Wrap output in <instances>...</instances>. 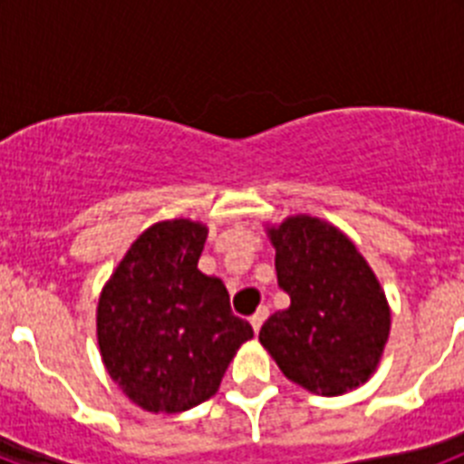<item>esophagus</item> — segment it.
<instances>
[{"mask_svg":"<svg viewBox=\"0 0 464 464\" xmlns=\"http://www.w3.org/2000/svg\"><path fill=\"white\" fill-rule=\"evenodd\" d=\"M267 315H269V309L267 306H260V309L256 311V314L251 315V325H253V332H260V327H262V323L267 321Z\"/></svg>","mask_w":464,"mask_h":464,"instance_id":"obj_1","label":"esophagus"}]
</instances>
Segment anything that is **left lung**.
<instances>
[{
    "label": "left lung",
    "instance_id": "left-lung-1",
    "mask_svg": "<svg viewBox=\"0 0 464 464\" xmlns=\"http://www.w3.org/2000/svg\"><path fill=\"white\" fill-rule=\"evenodd\" d=\"M278 288L290 306L260 330L281 372L315 395H343L370 379L391 332V309L370 265L337 227L293 216L269 229Z\"/></svg>",
    "mask_w": 464,
    "mask_h": 464
}]
</instances>
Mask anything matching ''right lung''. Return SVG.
<instances>
[{"label": "right lung", "instance_id": "obj_1", "mask_svg": "<svg viewBox=\"0 0 464 464\" xmlns=\"http://www.w3.org/2000/svg\"><path fill=\"white\" fill-rule=\"evenodd\" d=\"M207 227L165 220L130 246L97 306L106 372L134 404L179 413L216 395L253 327L237 318L220 278L197 269Z\"/></svg>", "mask_w": 464, "mask_h": 464}]
</instances>
